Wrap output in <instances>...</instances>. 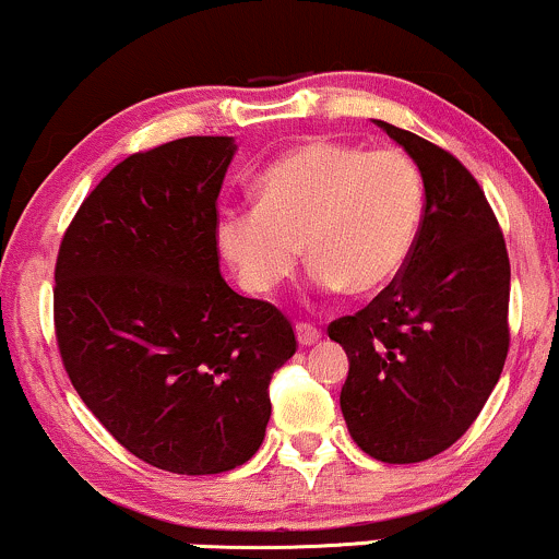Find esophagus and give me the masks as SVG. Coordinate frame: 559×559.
<instances>
[{
	"mask_svg": "<svg viewBox=\"0 0 559 559\" xmlns=\"http://www.w3.org/2000/svg\"><path fill=\"white\" fill-rule=\"evenodd\" d=\"M321 336H323L321 329L312 326V323H297V340H299V345H302V347L316 345Z\"/></svg>",
	"mask_w": 559,
	"mask_h": 559,
	"instance_id": "34e87169",
	"label": "esophagus"
}]
</instances>
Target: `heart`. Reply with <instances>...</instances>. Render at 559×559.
<instances>
[{"label": "heart", "mask_w": 559, "mask_h": 559, "mask_svg": "<svg viewBox=\"0 0 559 559\" xmlns=\"http://www.w3.org/2000/svg\"><path fill=\"white\" fill-rule=\"evenodd\" d=\"M427 210L425 175L401 148L308 140L257 177V204L217 214V247L251 294L312 262L321 294L371 297L403 273Z\"/></svg>", "instance_id": "obj_1"}]
</instances>
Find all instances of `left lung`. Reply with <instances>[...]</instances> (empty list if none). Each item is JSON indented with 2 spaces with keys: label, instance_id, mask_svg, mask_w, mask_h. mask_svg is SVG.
I'll list each match as a JSON object with an SVG mask.
<instances>
[{
  "label": "left lung",
  "instance_id": "8db88e82",
  "mask_svg": "<svg viewBox=\"0 0 559 559\" xmlns=\"http://www.w3.org/2000/svg\"><path fill=\"white\" fill-rule=\"evenodd\" d=\"M419 164L427 210L408 265L355 316L329 323L349 371L340 403L360 451L414 464L451 449L509 353V254L486 193L453 153L377 121Z\"/></svg>",
  "mask_w": 559,
  "mask_h": 559
}]
</instances>
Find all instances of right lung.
<instances>
[{
	"label": "right lung",
	"instance_id": "1",
	"mask_svg": "<svg viewBox=\"0 0 559 559\" xmlns=\"http://www.w3.org/2000/svg\"><path fill=\"white\" fill-rule=\"evenodd\" d=\"M233 153V138H180L127 156L82 201L55 262L71 384L127 451L177 475L254 456L270 379L297 353L289 318L219 275Z\"/></svg>",
	"mask_w": 559,
	"mask_h": 559
}]
</instances>
